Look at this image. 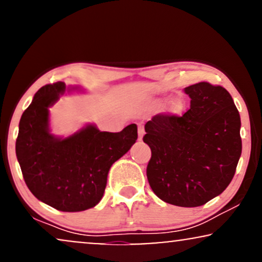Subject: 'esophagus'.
Wrapping results in <instances>:
<instances>
[{"label": "esophagus", "instance_id": "esophagus-1", "mask_svg": "<svg viewBox=\"0 0 262 262\" xmlns=\"http://www.w3.org/2000/svg\"><path fill=\"white\" fill-rule=\"evenodd\" d=\"M143 135H144V128H143V126L141 125V124H138V140H142V137H143Z\"/></svg>", "mask_w": 262, "mask_h": 262}]
</instances>
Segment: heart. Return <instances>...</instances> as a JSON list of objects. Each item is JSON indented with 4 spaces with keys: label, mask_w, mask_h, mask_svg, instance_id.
Returning a JSON list of instances; mask_svg holds the SVG:
<instances>
[{
    "label": "heart",
    "mask_w": 262,
    "mask_h": 262,
    "mask_svg": "<svg viewBox=\"0 0 262 262\" xmlns=\"http://www.w3.org/2000/svg\"><path fill=\"white\" fill-rule=\"evenodd\" d=\"M161 104H162V101H156L155 106L158 107L159 105H161ZM184 107H185V104H184L183 99H179V98H177V99L171 100L170 103L168 104V106H167V113L170 114V115H173V116L180 115V114L183 113Z\"/></svg>",
    "instance_id": "obj_1"
}]
</instances>
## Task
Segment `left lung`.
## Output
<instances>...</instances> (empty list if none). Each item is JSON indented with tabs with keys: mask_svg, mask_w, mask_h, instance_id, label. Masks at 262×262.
Masks as SVG:
<instances>
[{
	"mask_svg": "<svg viewBox=\"0 0 262 262\" xmlns=\"http://www.w3.org/2000/svg\"><path fill=\"white\" fill-rule=\"evenodd\" d=\"M191 98L184 115L157 114L144 125L152 150L147 179L159 199L198 207L222 193L242 155L241 116L226 88L200 82L185 88Z\"/></svg>",
	"mask_w": 262,
	"mask_h": 262,
	"instance_id": "left-lung-1",
	"label": "left lung"
}]
</instances>
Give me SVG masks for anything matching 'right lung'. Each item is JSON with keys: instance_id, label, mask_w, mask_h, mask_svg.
I'll return each instance as SVG.
<instances>
[{"instance_id": "add662e5", "label": "right lung", "mask_w": 262, "mask_h": 262, "mask_svg": "<svg viewBox=\"0 0 262 262\" xmlns=\"http://www.w3.org/2000/svg\"><path fill=\"white\" fill-rule=\"evenodd\" d=\"M66 89L63 82L41 87L24 110L15 155L28 189L44 204L63 212L94 207L103 198L109 169L137 140V126L101 132L85 126L67 138L49 131V106Z\"/></svg>"}]
</instances>
